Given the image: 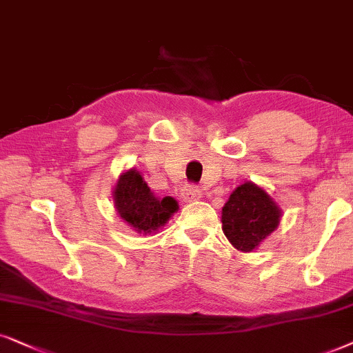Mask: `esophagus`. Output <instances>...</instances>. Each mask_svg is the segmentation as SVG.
I'll list each match as a JSON object with an SVG mask.
<instances>
[{"mask_svg":"<svg viewBox=\"0 0 353 353\" xmlns=\"http://www.w3.org/2000/svg\"><path fill=\"white\" fill-rule=\"evenodd\" d=\"M181 196H182V200L187 201V203H190V201L201 199V190L196 189V187H194V185H185L181 192Z\"/></svg>","mask_w":353,"mask_h":353,"instance_id":"esophagus-1","label":"esophagus"}]
</instances>
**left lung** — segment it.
<instances>
[{"mask_svg": "<svg viewBox=\"0 0 353 353\" xmlns=\"http://www.w3.org/2000/svg\"><path fill=\"white\" fill-rule=\"evenodd\" d=\"M223 231L237 250L252 252L276 231L281 210L261 187L245 182L232 192L223 206Z\"/></svg>", "mask_w": 353, "mask_h": 353, "instance_id": "1", "label": "left lung"}]
</instances>
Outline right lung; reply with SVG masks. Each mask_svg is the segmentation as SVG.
I'll use <instances>...</instances> for the list:
<instances>
[{
    "label": "right lung",
    "instance_id": "obj_1",
    "mask_svg": "<svg viewBox=\"0 0 353 353\" xmlns=\"http://www.w3.org/2000/svg\"><path fill=\"white\" fill-rule=\"evenodd\" d=\"M117 214L139 234L158 231L179 210L172 196L158 199L137 169L122 172L112 192Z\"/></svg>",
    "mask_w": 353,
    "mask_h": 353
}]
</instances>
